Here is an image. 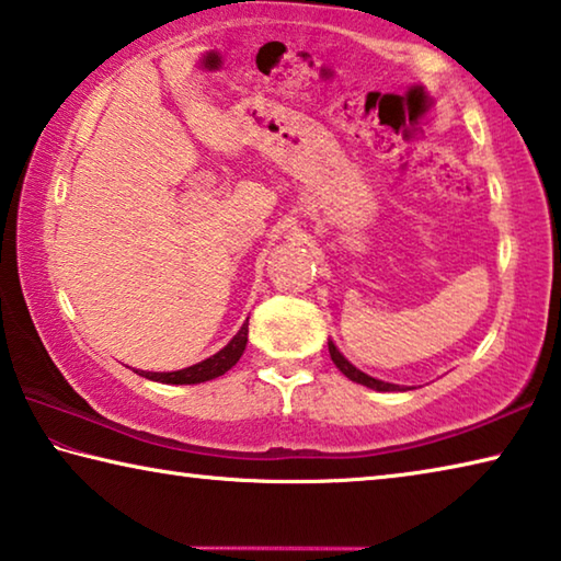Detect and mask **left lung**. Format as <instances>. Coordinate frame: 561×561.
Returning <instances> with one entry per match:
<instances>
[{
    "label": "left lung",
    "instance_id": "obj_1",
    "mask_svg": "<svg viewBox=\"0 0 561 561\" xmlns=\"http://www.w3.org/2000/svg\"><path fill=\"white\" fill-rule=\"evenodd\" d=\"M329 354H331V360H334L339 371L344 374L348 381L360 383V386H366V388H374V391H381V393H386V391H405L403 386L388 383V381H381V378H374V376H368V374L360 371V368H356L344 354H341V351L336 348V344L331 339H329Z\"/></svg>",
    "mask_w": 561,
    "mask_h": 561
}]
</instances>
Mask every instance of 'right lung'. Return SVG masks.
<instances>
[{"label":"right lung","mask_w":561,"mask_h":561,"mask_svg":"<svg viewBox=\"0 0 561 561\" xmlns=\"http://www.w3.org/2000/svg\"><path fill=\"white\" fill-rule=\"evenodd\" d=\"M250 321V317H247ZM247 321L240 327V331L230 339V344L222 346L217 354H213L210 358L201 360V364H193L187 368H180V371H140L144 378H150V381H158V383H168V386H190V383H205V381H213V378L222 376L230 371V368L240 360V356L244 354V346H247ZM138 374V371H136Z\"/></svg>","instance_id":"obj_1"}]
</instances>
